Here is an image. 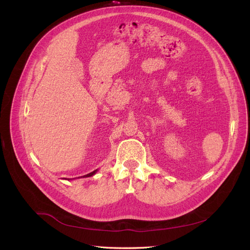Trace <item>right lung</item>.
Instances as JSON below:
<instances>
[{"mask_svg":"<svg viewBox=\"0 0 250 250\" xmlns=\"http://www.w3.org/2000/svg\"><path fill=\"white\" fill-rule=\"evenodd\" d=\"M96 172H97V170H95V171H93V172H90V173L86 174V175H84V176H82V177H89V176H93V175H94V174H96Z\"/></svg>","mask_w":250,"mask_h":250,"instance_id":"obj_1","label":"right lung"}]
</instances>
